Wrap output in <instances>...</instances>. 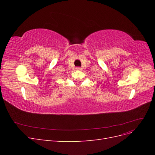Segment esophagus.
<instances>
[{"instance_id":"34e87169","label":"esophagus","mask_w":155,"mask_h":155,"mask_svg":"<svg viewBox=\"0 0 155 155\" xmlns=\"http://www.w3.org/2000/svg\"><path fill=\"white\" fill-rule=\"evenodd\" d=\"M76 69H77V70H81V68H80V67H77Z\"/></svg>"}]
</instances>
